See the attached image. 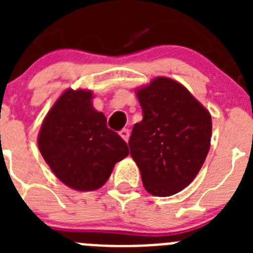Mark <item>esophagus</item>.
<instances>
[{
    "mask_svg": "<svg viewBox=\"0 0 253 253\" xmlns=\"http://www.w3.org/2000/svg\"><path fill=\"white\" fill-rule=\"evenodd\" d=\"M119 134H120V137H122L125 142H128L129 135H130V131H129V129H123V130L119 131Z\"/></svg>",
    "mask_w": 253,
    "mask_h": 253,
    "instance_id": "1",
    "label": "esophagus"
}]
</instances>
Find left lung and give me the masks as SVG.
Masks as SVG:
<instances>
[{
    "mask_svg": "<svg viewBox=\"0 0 253 253\" xmlns=\"http://www.w3.org/2000/svg\"><path fill=\"white\" fill-rule=\"evenodd\" d=\"M143 120L133 126L129 148L144 189L154 196L180 193L196 177L211 138L209 111L186 87L167 77L137 90Z\"/></svg>",
    "mask_w": 253,
    "mask_h": 253,
    "instance_id": "8db88e82",
    "label": "left lung"
}]
</instances>
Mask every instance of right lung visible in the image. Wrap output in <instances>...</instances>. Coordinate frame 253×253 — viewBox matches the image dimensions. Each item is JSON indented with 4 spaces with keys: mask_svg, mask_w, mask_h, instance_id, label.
<instances>
[{
    "mask_svg": "<svg viewBox=\"0 0 253 253\" xmlns=\"http://www.w3.org/2000/svg\"><path fill=\"white\" fill-rule=\"evenodd\" d=\"M92 92L64 91L46 114L39 151L55 176L78 191L97 190L116 162L129 154L126 143L107 128L106 118L92 106Z\"/></svg>",
    "mask_w": 253,
    "mask_h": 253,
    "instance_id": "add662e5",
    "label": "right lung"
}]
</instances>
